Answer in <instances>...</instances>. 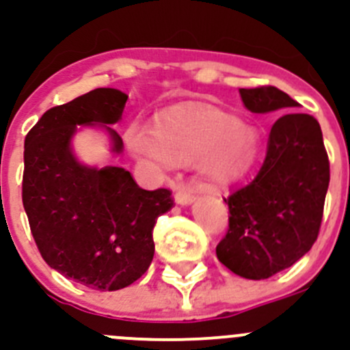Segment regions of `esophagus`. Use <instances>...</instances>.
<instances>
[{"mask_svg":"<svg viewBox=\"0 0 350 350\" xmlns=\"http://www.w3.org/2000/svg\"><path fill=\"white\" fill-rule=\"evenodd\" d=\"M193 200V190L189 187H180L175 193V202L180 206H189Z\"/></svg>","mask_w":350,"mask_h":350,"instance_id":"34e87169","label":"esophagus"}]
</instances>
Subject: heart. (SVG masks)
<instances>
[{
    "label": "heart",
    "mask_w": 350,
    "mask_h": 350,
    "mask_svg": "<svg viewBox=\"0 0 350 350\" xmlns=\"http://www.w3.org/2000/svg\"><path fill=\"white\" fill-rule=\"evenodd\" d=\"M127 144L137 160L157 170L199 163L211 187H226L245 178L258 160L260 133L245 120L204 103L168 110L153 129L133 126Z\"/></svg>",
    "instance_id": "1"
}]
</instances>
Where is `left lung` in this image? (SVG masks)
<instances>
[{"mask_svg":"<svg viewBox=\"0 0 350 350\" xmlns=\"http://www.w3.org/2000/svg\"><path fill=\"white\" fill-rule=\"evenodd\" d=\"M240 95L254 113L299 107L275 86L240 88ZM328 182L330 163L318 120L299 112L279 117L260 172L224 199L230 228L216 247L221 264L254 281L291 267L317 241Z\"/></svg>","mask_w":350,"mask_h":350,"instance_id":"left-lung-1","label":"left lung"}]
</instances>
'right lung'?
Segmentation results:
<instances>
[{"label": "right lung", "mask_w": 350, "mask_h": 350, "mask_svg": "<svg viewBox=\"0 0 350 350\" xmlns=\"http://www.w3.org/2000/svg\"><path fill=\"white\" fill-rule=\"evenodd\" d=\"M127 95L96 88L47 110L29 131L22 199L37 248L47 265L96 291L127 288L150 267L153 228L174 207L167 189L144 190L120 167H88L72 153L78 126L102 127L110 151L124 143L119 122Z\"/></svg>", "instance_id": "add662e5"}]
</instances>
